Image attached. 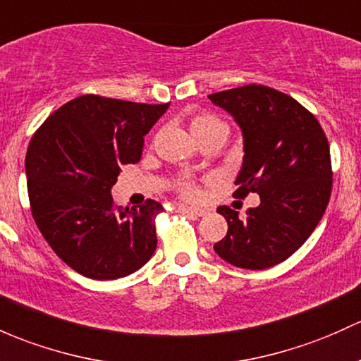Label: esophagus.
Returning a JSON list of instances; mask_svg holds the SVG:
<instances>
[{
  "label": "esophagus",
  "mask_w": 361,
  "mask_h": 361,
  "mask_svg": "<svg viewBox=\"0 0 361 361\" xmlns=\"http://www.w3.org/2000/svg\"><path fill=\"white\" fill-rule=\"evenodd\" d=\"M177 212H179V213H185V215H192V216H203V215H207V210H203V208L184 207V204H180V207H177Z\"/></svg>",
  "instance_id": "esophagus-1"
}]
</instances>
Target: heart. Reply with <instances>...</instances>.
I'll list each match as a JSON object with an SVG mask.
<instances>
[{"label": "heart", "mask_w": 361, "mask_h": 361, "mask_svg": "<svg viewBox=\"0 0 361 361\" xmlns=\"http://www.w3.org/2000/svg\"><path fill=\"white\" fill-rule=\"evenodd\" d=\"M222 126H226V123H224L222 120L213 117V115H200V117L192 120V130H195L197 139H203L204 135L210 134L212 130L216 129V127ZM177 191H179V195L182 197H185V200L196 201L201 197V189L197 188L196 182L189 179V177H182V179H179V182H177Z\"/></svg>", "instance_id": "b5f03b06"}]
</instances>
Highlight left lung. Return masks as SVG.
Returning <instances> with one entry per match:
<instances>
[{
	"label": "left lung",
	"instance_id": "8db88e82",
	"mask_svg": "<svg viewBox=\"0 0 361 361\" xmlns=\"http://www.w3.org/2000/svg\"><path fill=\"white\" fill-rule=\"evenodd\" d=\"M244 135L235 197L259 195L244 219L228 207L227 235L213 246L231 265L263 270L288 259L319 226L332 192L327 135L312 111L277 89L247 84L208 96Z\"/></svg>",
	"mask_w": 361,
	"mask_h": 361
}]
</instances>
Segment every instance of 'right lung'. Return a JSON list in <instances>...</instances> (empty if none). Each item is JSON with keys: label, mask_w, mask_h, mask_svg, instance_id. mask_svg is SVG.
<instances>
[{"label": "right lung", "mask_w": 361, "mask_h": 361, "mask_svg": "<svg viewBox=\"0 0 361 361\" xmlns=\"http://www.w3.org/2000/svg\"><path fill=\"white\" fill-rule=\"evenodd\" d=\"M166 104L84 94L53 111L25 157L30 212L42 238L72 270L111 281L141 269L157 250L161 203L117 207L120 166L137 164L145 135Z\"/></svg>", "instance_id": "add662e5"}]
</instances>
